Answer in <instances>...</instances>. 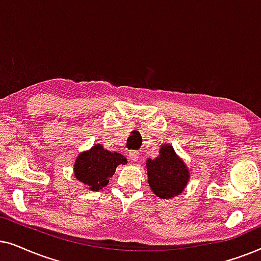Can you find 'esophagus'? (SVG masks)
<instances>
[{
  "label": "esophagus",
  "mask_w": 261,
  "mask_h": 261,
  "mask_svg": "<svg viewBox=\"0 0 261 261\" xmlns=\"http://www.w3.org/2000/svg\"><path fill=\"white\" fill-rule=\"evenodd\" d=\"M128 158L133 160V161H137V160H138V151H136V150L128 151Z\"/></svg>",
  "instance_id": "esophagus-1"
}]
</instances>
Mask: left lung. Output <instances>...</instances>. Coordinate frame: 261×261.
<instances>
[{"mask_svg":"<svg viewBox=\"0 0 261 261\" xmlns=\"http://www.w3.org/2000/svg\"><path fill=\"white\" fill-rule=\"evenodd\" d=\"M148 182L156 196L163 199L180 194L190 178V171L172 145L161 147L160 155L147 161Z\"/></svg>","mask_w":261,"mask_h":261,"instance_id":"obj_1","label":"left lung"}]
</instances>
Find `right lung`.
<instances>
[{
  "mask_svg": "<svg viewBox=\"0 0 261 261\" xmlns=\"http://www.w3.org/2000/svg\"><path fill=\"white\" fill-rule=\"evenodd\" d=\"M126 159L119 152H111L102 145L95 144L90 150L82 152L76 159L74 173L76 179L87 189L99 191L105 187L116 172L118 165H125Z\"/></svg>",
  "mask_w": 261,
  "mask_h": 261,
  "instance_id": "obj_1",
  "label": "right lung"
}]
</instances>
